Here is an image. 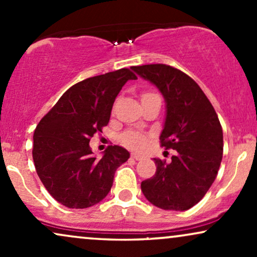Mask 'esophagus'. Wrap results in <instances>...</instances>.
Instances as JSON below:
<instances>
[{
    "instance_id": "34e87169",
    "label": "esophagus",
    "mask_w": 257,
    "mask_h": 257,
    "mask_svg": "<svg viewBox=\"0 0 257 257\" xmlns=\"http://www.w3.org/2000/svg\"><path fill=\"white\" fill-rule=\"evenodd\" d=\"M132 158L135 159V161H140V159H143L144 157L141 155H139V153H132Z\"/></svg>"
}]
</instances>
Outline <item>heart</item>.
<instances>
[{"label":"heart","mask_w":257,"mask_h":257,"mask_svg":"<svg viewBox=\"0 0 257 257\" xmlns=\"http://www.w3.org/2000/svg\"><path fill=\"white\" fill-rule=\"evenodd\" d=\"M151 95H157L155 93H144L141 99L146 98V96H151ZM122 141L125 146L131 147V149H135L139 150L141 149L144 145H145V138L143 137L139 133H125L124 135L122 137Z\"/></svg>","instance_id":"b5f03b06"}]
</instances>
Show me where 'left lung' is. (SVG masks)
I'll return each mask as SVG.
<instances>
[{"label": "left lung", "instance_id": "8db88e82", "mask_svg": "<svg viewBox=\"0 0 257 257\" xmlns=\"http://www.w3.org/2000/svg\"><path fill=\"white\" fill-rule=\"evenodd\" d=\"M158 88L166 101L161 145L175 150L172 162L155 158L156 174L141 182L153 205L184 211L196 205L216 179L222 161L223 135L213 105L190 76L164 64L133 66Z\"/></svg>", "mask_w": 257, "mask_h": 257}]
</instances>
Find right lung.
<instances>
[{
    "label": "right lung",
    "instance_id": "obj_1",
    "mask_svg": "<svg viewBox=\"0 0 257 257\" xmlns=\"http://www.w3.org/2000/svg\"><path fill=\"white\" fill-rule=\"evenodd\" d=\"M137 78L129 69H120L78 82L37 124L32 149L35 168L44 187L60 204L89 208L110 192L117 168L131 155L113 145L98 159L89 141L107 125L123 85Z\"/></svg>",
    "mask_w": 257,
    "mask_h": 257
}]
</instances>
